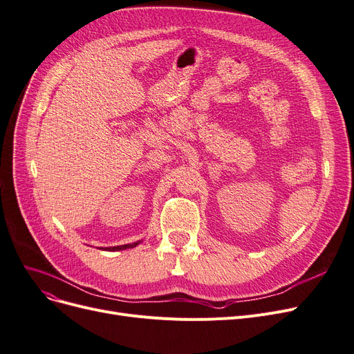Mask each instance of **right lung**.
I'll return each instance as SVG.
<instances>
[{
    "mask_svg": "<svg viewBox=\"0 0 354 354\" xmlns=\"http://www.w3.org/2000/svg\"><path fill=\"white\" fill-rule=\"evenodd\" d=\"M142 240L139 241H134V243H130V244H121V245H114V248H102V250H106V252H118V250H126V249H133L136 248L137 244H140Z\"/></svg>",
    "mask_w": 354,
    "mask_h": 354,
    "instance_id": "1",
    "label": "right lung"
}]
</instances>
